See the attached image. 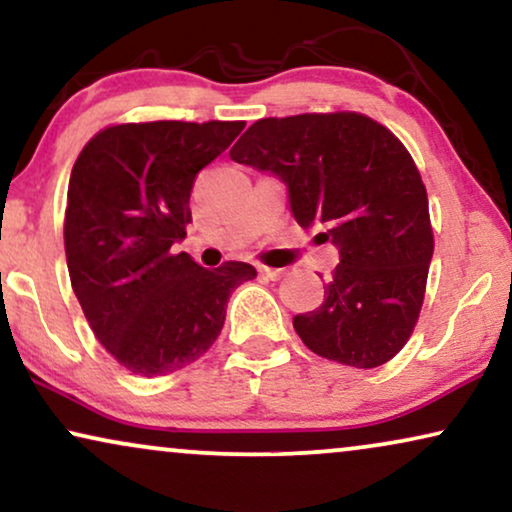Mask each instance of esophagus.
I'll use <instances>...</instances> for the list:
<instances>
[{
	"label": "esophagus",
	"mask_w": 512,
	"mask_h": 512,
	"mask_svg": "<svg viewBox=\"0 0 512 512\" xmlns=\"http://www.w3.org/2000/svg\"><path fill=\"white\" fill-rule=\"evenodd\" d=\"M285 274V269H271V267H260V276L269 278V281H278Z\"/></svg>",
	"instance_id": "34e87169"
}]
</instances>
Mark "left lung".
<instances>
[{
	"mask_svg": "<svg viewBox=\"0 0 512 512\" xmlns=\"http://www.w3.org/2000/svg\"><path fill=\"white\" fill-rule=\"evenodd\" d=\"M231 159L278 177L304 229L339 250L325 302L292 320L313 353L379 367L410 339L424 304L433 231L426 187L395 135L356 112L255 121Z\"/></svg>",
	"mask_w": 512,
	"mask_h": 512,
	"instance_id": "left-lung-1",
	"label": "left lung"
}]
</instances>
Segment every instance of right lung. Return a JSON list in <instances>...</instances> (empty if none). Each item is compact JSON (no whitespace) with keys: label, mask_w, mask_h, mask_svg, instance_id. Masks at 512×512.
<instances>
[{"label":"right lung","mask_w":512,"mask_h":512,"mask_svg":"<svg viewBox=\"0 0 512 512\" xmlns=\"http://www.w3.org/2000/svg\"><path fill=\"white\" fill-rule=\"evenodd\" d=\"M243 121H152L100 131L70 175L65 255L72 290L98 342L126 370L163 377L192 365L220 335L229 295L257 271L203 269L173 255L192 222L189 194Z\"/></svg>","instance_id":"add662e5"}]
</instances>
